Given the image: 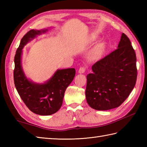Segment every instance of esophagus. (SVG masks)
<instances>
[{
  "instance_id": "34e87169",
  "label": "esophagus",
  "mask_w": 147,
  "mask_h": 147,
  "mask_svg": "<svg viewBox=\"0 0 147 147\" xmlns=\"http://www.w3.org/2000/svg\"><path fill=\"white\" fill-rule=\"evenodd\" d=\"M86 71V67H80L79 70H78V73L80 74H82L84 73Z\"/></svg>"
}]
</instances>
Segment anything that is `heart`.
<instances>
[{
  "mask_svg": "<svg viewBox=\"0 0 147 147\" xmlns=\"http://www.w3.org/2000/svg\"><path fill=\"white\" fill-rule=\"evenodd\" d=\"M104 45L103 44L97 45L93 50V51H92L93 55L95 56V57H98V56H100L102 54V52H104Z\"/></svg>",
  "mask_w": 147,
  "mask_h": 147,
  "instance_id": "obj_1",
  "label": "heart"
}]
</instances>
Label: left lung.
<instances>
[{
    "instance_id": "1",
    "label": "left lung",
    "mask_w": 147,
    "mask_h": 147,
    "mask_svg": "<svg viewBox=\"0 0 147 147\" xmlns=\"http://www.w3.org/2000/svg\"><path fill=\"white\" fill-rule=\"evenodd\" d=\"M87 75L86 99L92 108L117 107L128 97L137 78L136 57L130 40L122 33L118 48L93 65Z\"/></svg>"
}]
</instances>
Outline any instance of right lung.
<instances>
[{
    "mask_svg": "<svg viewBox=\"0 0 147 147\" xmlns=\"http://www.w3.org/2000/svg\"><path fill=\"white\" fill-rule=\"evenodd\" d=\"M46 31L31 30L27 32L22 38L14 56V82L16 88L27 107L33 113L42 115H51L59 110L65 90L73 80L76 73L74 68L57 70L48 82L41 85L31 82L24 76L21 65L22 49L31 39Z\"/></svg>",
    "mask_w": 147,
    "mask_h": 147,
    "instance_id": "obj_1",
    "label": "right lung"
}]
</instances>
